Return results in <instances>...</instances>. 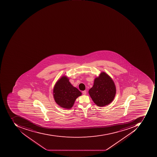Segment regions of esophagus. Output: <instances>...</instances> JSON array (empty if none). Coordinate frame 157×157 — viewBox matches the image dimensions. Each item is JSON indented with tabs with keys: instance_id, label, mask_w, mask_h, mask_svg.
I'll list each match as a JSON object with an SVG mask.
<instances>
[{
	"instance_id": "esophagus-1",
	"label": "esophagus",
	"mask_w": 157,
	"mask_h": 157,
	"mask_svg": "<svg viewBox=\"0 0 157 157\" xmlns=\"http://www.w3.org/2000/svg\"><path fill=\"white\" fill-rule=\"evenodd\" d=\"M82 93L83 95H86V93H87V92H86V90H83V91H82Z\"/></svg>"
}]
</instances>
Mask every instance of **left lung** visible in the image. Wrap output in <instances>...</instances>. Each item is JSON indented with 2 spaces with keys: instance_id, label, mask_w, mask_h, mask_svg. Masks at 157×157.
Instances as JSON below:
<instances>
[{
  "instance_id": "1",
  "label": "left lung",
  "mask_w": 157,
  "mask_h": 157,
  "mask_svg": "<svg viewBox=\"0 0 157 157\" xmlns=\"http://www.w3.org/2000/svg\"><path fill=\"white\" fill-rule=\"evenodd\" d=\"M93 102L99 107L108 105L113 101L116 93L114 81L105 72L95 79L94 84L89 90Z\"/></svg>"
}]
</instances>
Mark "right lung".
Segmentation results:
<instances>
[{
    "instance_id": "add662e5",
    "label": "right lung",
    "mask_w": 157,
    "mask_h": 157,
    "mask_svg": "<svg viewBox=\"0 0 157 157\" xmlns=\"http://www.w3.org/2000/svg\"><path fill=\"white\" fill-rule=\"evenodd\" d=\"M82 95L76 88L71 84L68 77L63 76L55 85L53 96L56 102L60 107L65 109H71L75 99Z\"/></svg>"
}]
</instances>
